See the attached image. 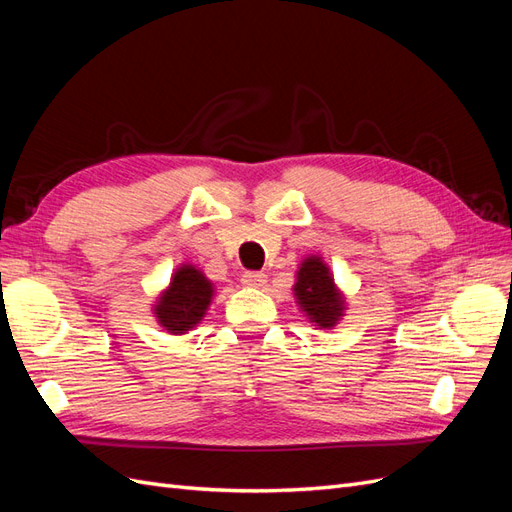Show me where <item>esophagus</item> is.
I'll return each mask as SVG.
<instances>
[{"label":"esophagus","mask_w":512,"mask_h":512,"mask_svg":"<svg viewBox=\"0 0 512 512\" xmlns=\"http://www.w3.org/2000/svg\"><path fill=\"white\" fill-rule=\"evenodd\" d=\"M243 284L250 286V288H262L267 284V275L260 273V271H247L243 275Z\"/></svg>","instance_id":"34e87169"}]
</instances>
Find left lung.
Listing matches in <instances>:
<instances>
[{"mask_svg":"<svg viewBox=\"0 0 512 512\" xmlns=\"http://www.w3.org/2000/svg\"><path fill=\"white\" fill-rule=\"evenodd\" d=\"M292 294L303 316L316 329H333L346 314V297L320 254H309L294 273Z\"/></svg>","mask_w":512,"mask_h":512,"instance_id":"obj_1","label":"left lung"}]
</instances>
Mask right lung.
<instances>
[{"mask_svg": "<svg viewBox=\"0 0 512 512\" xmlns=\"http://www.w3.org/2000/svg\"><path fill=\"white\" fill-rule=\"evenodd\" d=\"M213 294L215 286L209 277L192 262H183L170 275L168 286L153 301L151 312L166 333L185 335L203 322Z\"/></svg>", "mask_w": 512, "mask_h": 512, "instance_id": "right-lung-1", "label": "right lung"}]
</instances>
